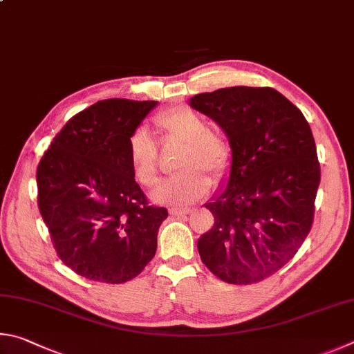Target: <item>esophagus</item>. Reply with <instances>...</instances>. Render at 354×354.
Returning <instances> with one entry per match:
<instances>
[{
	"label": "esophagus",
	"mask_w": 354,
	"mask_h": 354,
	"mask_svg": "<svg viewBox=\"0 0 354 354\" xmlns=\"http://www.w3.org/2000/svg\"><path fill=\"white\" fill-rule=\"evenodd\" d=\"M169 212L174 216H185V214L193 213V208H177V207H174V208L169 209Z\"/></svg>",
	"instance_id": "esophagus-1"
}]
</instances>
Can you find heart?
I'll return each instance as SVG.
<instances>
[{
    "label": "heart",
    "mask_w": 354,
    "mask_h": 354,
    "mask_svg": "<svg viewBox=\"0 0 354 354\" xmlns=\"http://www.w3.org/2000/svg\"><path fill=\"white\" fill-rule=\"evenodd\" d=\"M155 126L165 135L185 140L177 165L180 171L155 189V199L172 205H185L209 189V177L224 174L232 160V149L224 135L208 127L199 111L189 107L165 110L155 116ZM127 151L133 174L142 187L152 188L158 182V147L145 126L135 127L127 138Z\"/></svg>",
    "instance_id": "heart-1"
}]
</instances>
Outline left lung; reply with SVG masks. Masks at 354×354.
Returning <instances> with one entry per match:
<instances>
[{
	"mask_svg": "<svg viewBox=\"0 0 354 354\" xmlns=\"http://www.w3.org/2000/svg\"><path fill=\"white\" fill-rule=\"evenodd\" d=\"M189 105L227 133V187L207 203L212 230L197 241L202 263L230 284L263 281L280 270L311 232L320 163L311 127L270 86H230Z\"/></svg>",
	"mask_w": 354,
	"mask_h": 354,
	"instance_id": "1",
	"label": "left lung"
}]
</instances>
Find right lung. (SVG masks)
<instances>
[{"label":"right lung","mask_w":354,"mask_h":354,"mask_svg":"<svg viewBox=\"0 0 354 354\" xmlns=\"http://www.w3.org/2000/svg\"><path fill=\"white\" fill-rule=\"evenodd\" d=\"M157 101L104 99L68 121L37 167L39 209L62 263L93 281L140 275L157 250L165 207L147 202L127 138Z\"/></svg>","instance_id":"add662e5"}]
</instances>
